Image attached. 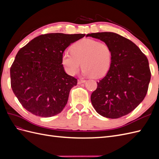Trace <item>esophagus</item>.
<instances>
[{
	"mask_svg": "<svg viewBox=\"0 0 159 159\" xmlns=\"http://www.w3.org/2000/svg\"><path fill=\"white\" fill-rule=\"evenodd\" d=\"M85 80H79L78 81V84H83V83H85Z\"/></svg>",
	"mask_w": 159,
	"mask_h": 159,
	"instance_id": "1",
	"label": "esophagus"
}]
</instances>
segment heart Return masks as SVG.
Listing matches in <instances>:
<instances>
[{
  "mask_svg": "<svg viewBox=\"0 0 159 159\" xmlns=\"http://www.w3.org/2000/svg\"><path fill=\"white\" fill-rule=\"evenodd\" d=\"M113 52L106 42L92 39L79 40L71 46V52H64L61 64L70 75L83 68L82 75L99 78L106 75L112 63Z\"/></svg>",
  "mask_w": 159,
  "mask_h": 159,
  "instance_id": "heart-1",
  "label": "heart"
}]
</instances>
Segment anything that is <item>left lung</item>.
<instances>
[{"label":"left lung","instance_id":"1","mask_svg":"<svg viewBox=\"0 0 159 159\" xmlns=\"http://www.w3.org/2000/svg\"><path fill=\"white\" fill-rule=\"evenodd\" d=\"M106 42L113 52L109 71L91 95L95 110L103 117L117 119L135 109L145 98L151 80L148 61L133 42L113 32L88 34Z\"/></svg>","mask_w":159,"mask_h":159}]
</instances>
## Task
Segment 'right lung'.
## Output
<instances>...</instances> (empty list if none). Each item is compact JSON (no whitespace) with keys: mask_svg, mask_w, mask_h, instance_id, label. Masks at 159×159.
<instances>
[{"mask_svg":"<svg viewBox=\"0 0 159 159\" xmlns=\"http://www.w3.org/2000/svg\"><path fill=\"white\" fill-rule=\"evenodd\" d=\"M85 35L46 34L34 38L18 52L10 71L11 88L28 111L50 117L64 109L78 81L65 72L61 56Z\"/></svg>","mask_w":159,"mask_h":159,"instance_id":"obj_1","label":"right lung"}]
</instances>
